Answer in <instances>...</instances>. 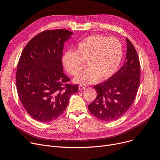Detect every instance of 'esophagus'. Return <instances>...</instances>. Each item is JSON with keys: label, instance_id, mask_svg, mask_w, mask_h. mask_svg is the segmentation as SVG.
<instances>
[{"label": "esophagus", "instance_id": "obj_1", "mask_svg": "<svg viewBox=\"0 0 160 160\" xmlns=\"http://www.w3.org/2000/svg\"><path fill=\"white\" fill-rule=\"evenodd\" d=\"M85 88H86V86H83V85H80V86H79V87H78V89H79L80 90L84 89Z\"/></svg>", "mask_w": 160, "mask_h": 160}]
</instances>
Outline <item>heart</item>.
<instances>
[{
  "label": "heart",
  "instance_id": "b5f03b06",
  "mask_svg": "<svg viewBox=\"0 0 160 160\" xmlns=\"http://www.w3.org/2000/svg\"><path fill=\"white\" fill-rule=\"evenodd\" d=\"M123 54L121 42L115 38L93 35L82 39L76 51H67L62 58L69 74L77 77L87 63L89 68L75 79L80 83H92L100 78L106 80L116 73Z\"/></svg>",
  "mask_w": 160,
  "mask_h": 160
}]
</instances>
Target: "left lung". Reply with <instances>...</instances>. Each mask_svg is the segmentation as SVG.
Listing matches in <instances>:
<instances>
[{"instance_id":"obj_1","label":"left lung","mask_w":160,"mask_h":160,"mask_svg":"<svg viewBox=\"0 0 160 160\" xmlns=\"http://www.w3.org/2000/svg\"><path fill=\"white\" fill-rule=\"evenodd\" d=\"M127 52L124 65L102 83L95 85L97 98L88 105L89 111L97 119L113 121L120 118L132 106L140 83V63L136 50L127 38Z\"/></svg>"}]
</instances>
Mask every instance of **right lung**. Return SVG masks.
<instances>
[{
	"instance_id": "add662e5",
	"label": "right lung",
	"mask_w": 160,
	"mask_h": 160,
	"mask_svg": "<svg viewBox=\"0 0 160 160\" xmlns=\"http://www.w3.org/2000/svg\"><path fill=\"white\" fill-rule=\"evenodd\" d=\"M72 32L65 29L47 30L33 37L24 48L16 72L20 101L35 120L47 122L60 117L67 107L78 84L63 72L64 42Z\"/></svg>"
}]
</instances>
